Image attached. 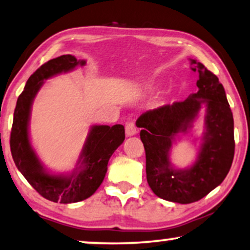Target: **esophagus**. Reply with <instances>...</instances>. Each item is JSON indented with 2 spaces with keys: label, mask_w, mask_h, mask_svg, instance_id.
<instances>
[{
  "label": "esophagus",
  "mask_w": 250,
  "mask_h": 250,
  "mask_svg": "<svg viewBox=\"0 0 250 250\" xmlns=\"http://www.w3.org/2000/svg\"><path fill=\"white\" fill-rule=\"evenodd\" d=\"M136 134H137V128H136L135 122H128L125 125V135L130 137V136H134Z\"/></svg>",
  "instance_id": "1"
}]
</instances>
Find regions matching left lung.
Here are the masks:
<instances>
[{"label": "left lung", "instance_id": "left-lung-1", "mask_svg": "<svg viewBox=\"0 0 250 250\" xmlns=\"http://www.w3.org/2000/svg\"><path fill=\"white\" fill-rule=\"evenodd\" d=\"M199 73L198 92L185 101L145 112L137 120L146 154V178L155 195L177 204L200 200L224 181L234 156L233 115L218 78L189 59ZM205 105V131L198 158L188 169L170 162L174 137L191 127ZM136 123V125H137Z\"/></svg>", "mask_w": 250, "mask_h": 250}]
</instances>
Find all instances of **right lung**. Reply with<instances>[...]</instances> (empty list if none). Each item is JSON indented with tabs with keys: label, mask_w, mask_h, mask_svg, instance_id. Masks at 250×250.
<instances>
[{
	"label": "right lung",
	"mask_w": 250,
	"mask_h": 250,
	"mask_svg": "<svg viewBox=\"0 0 250 250\" xmlns=\"http://www.w3.org/2000/svg\"><path fill=\"white\" fill-rule=\"evenodd\" d=\"M72 55L53 58L39 67L26 82L17 101L10 136V148L16 167L43 198L59 204H73L91 197L104 181L111 155L125 141L121 125H92L83 145L78 164L71 174H50L40 161L28 135L33 101L43 81L84 66Z\"/></svg>",
	"instance_id": "right-lung-1"
}]
</instances>
